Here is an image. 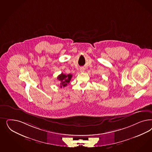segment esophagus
I'll return each instance as SVG.
<instances>
[{
  "label": "esophagus",
  "mask_w": 152,
  "mask_h": 152,
  "mask_svg": "<svg viewBox=\"0 0 152 152\" xmlns=\"http://www.w3.org/2000/svg\"><path fill=\"white\" fill-rule=\"evenodd\" d=\"M84 69H80V72H84Z\"/></svg>",
  "instance_id": "34e87169"
}]
</instances>
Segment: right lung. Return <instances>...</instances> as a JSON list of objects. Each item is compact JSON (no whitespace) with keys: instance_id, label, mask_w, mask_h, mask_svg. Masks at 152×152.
Returning <instances> with one entry per match:
<instances>
[{"instance_id":"1","label":"right lung","mask_w":152,"mask_h":152,"mask_svg":"<svg viewBox=\"0 0 152 152\" xmlns=\"http://www.w3.org/2000/svg\"><path fill=\"white\" fill-rule=\"evenodd\" d=\"M72 75L69 74L68 75L64 74L63 73H61L60 74L59 76L58 77L57 79L61 82L60 83V87H65L67 86V84H68L72 79Z\"/></svg>"}]
</instances>
